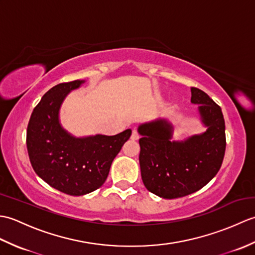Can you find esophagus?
Here are the masks:
<instances>
[{
  "label": "esophagus",
  "instance_id": "obj_1",
  "mask_svg": "<svg viewBox=\"0 0 255 255\" xmlns=\"http://www.w3.org/2000/svg\"><path fill=\"white\" fill-rule=\"evenodd\" d=\"M140 138V133L139 131L137 130V129H133L132 130V133H131V139L132 140H138Z\"/></svg>",
  "mask_w": 255,
  "mask_h": 255
}]
</instances>
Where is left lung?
I'll list each match as a JSON object with an SVG mask.
<instances>
[{"mask_svg": "<svg viewBox=\"0 0 255 255\" xmlns=\"http://www.w3.org/2000/svg\"><path fill=\"white\" fill-rule=\"evenodd\" d=\"M192 103L199 105L207 131L183 142L170 141L171 126L165 121L139 127V163L145 188L162 198L184 197L213 180L223 164L226 126L219 105L197 88Z\"/></svg>", "mask_w": 255, "mask_h": 255, "instance_id": "8db88e82", "label": "left lung"}]
</instances>
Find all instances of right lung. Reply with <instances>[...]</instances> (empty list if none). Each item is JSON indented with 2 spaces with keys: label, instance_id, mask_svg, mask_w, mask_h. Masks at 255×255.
Instances as JSON below:
<instances>
[{
  "label": "right lung",
  "instance_id": "obj_1",
  "mask_svg": "<svg viewBox=\"0 0 255 255\" xmlns=\"http://www.w3.org/2000/svg\"><path fill=\"white\" fill-rule=\"evenodd\" d=\"M83 80L60 83L42 96L27 126L26 144L36 174L64 194L81 196L100 188L113 160L131 136L127 129L115 136L74 138L63 130L58 113L64 97Z\"/></svg>",
  "mask_w": 255,
  "mask_h": 255
}]
</instances>
